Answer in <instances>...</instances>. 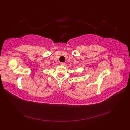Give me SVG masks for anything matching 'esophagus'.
<instances>
[{
	"label": "esophagus",
	"instance_id": "34e87169",
	"mask_svg": "<svg viewBox=\"0 0 130 130\" xmlns=\"http://www.w3.org/2000/svg\"><path fill=\"white\" fill-rule=\"evenodd\" d=\"M65 64H66V63H65L64 62H61V63H60V64L62 65V66H64Z\"/></svg>",
	"mask_w": 130,
	"mask_h": 130
}]
</instances>
